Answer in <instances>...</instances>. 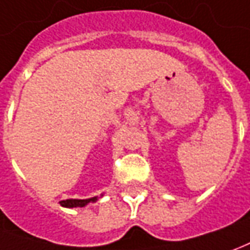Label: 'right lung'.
Masks as SVG:
<instances>
[{"mask_svg":"<svg viewBox=\"0 0 250 250\" xmlns=\"http://www.w3.org/2000/svg\"><path fill=\"white\" fill-rule=\"evenodd\" d=\"M98 200V197H91V199H84V200H79V199H68V200L60 201V204L62 207L66 208H73V207H84L87 206L88 203H94V201Z\"/></svg>","mask_w":250,"mask_h":250,"instance_id":"1","label":"right lung"}]
</instances>
